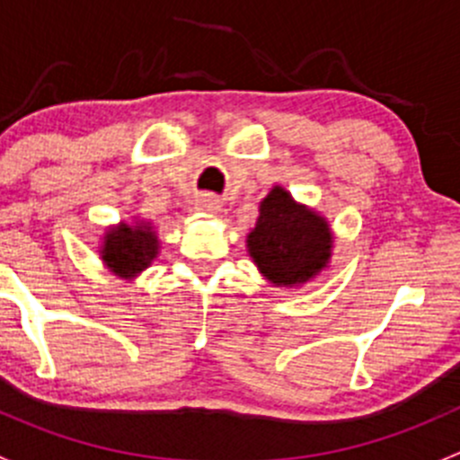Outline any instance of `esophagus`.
<instances>
[{"label": "esophagus", "mask_w": 460, "mask_h": 460, "mask_svg": "<svg viewBox=\"0 0 460 460\" xmlns=\"http://www.w3.org/2000/svg\"><path fill=\"white\" fill-rule=\"evenodd\" d=\"M196 208L204 213H217L222 208V202L211 193H202V196L196 198Z\"/></svg>", "instance_id": "34e87169"}]
</instances>
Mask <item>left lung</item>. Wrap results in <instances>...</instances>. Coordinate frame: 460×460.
<instances>
[{
	"mask_svg": "<svg viewBox=\"0 0 460 460\" xmlns=\"http://www.w3.org/2000/svg\"><path fill=\"white\" fill-rule=\"evenodd\" d=\"M329 225L282 187L260 204L256 226L247 238L253 262L273 285H300L314 278L332 256Z\"/></svg>",
	"mask_w": 460,
	"mask_h": 460,
	"instance_id": "1",
	"label": "left lung"
}]
</instances>
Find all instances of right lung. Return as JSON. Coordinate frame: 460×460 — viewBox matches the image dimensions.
<instances>
[{
    "mask_svg": "<svg viewBox=\"0 0 460 460\" xmlns=\"http://www.w3.org/2000/svg\"><path fill=\"white\" fill-rule=\"evenodd\" d=\"M157 256V238L148 225H122L109 231L102 247V260L122 278L140 273Z\"/></svg>",
    "mask_w": 460,
    "mask_h": 460,
    "instance_id": "right-lung-1",
    "label": "right lung"
}]
</instances>
